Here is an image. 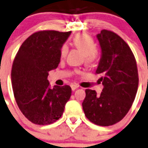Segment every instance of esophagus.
<instances>
[{"mask_svg":"<svg viewBox=\"0 0 148 148\" xmlns=\"http://www.w3.org/2000/svg\"><path fill=\"white\" fill-rule=\"evenodd\" d=\"M71 87L72 90H73V91H74L75 89H77L78 86L76 85V84H71Z\"/></svg>","mask_w":148,"mask_h":148,"instance_id":"obj_1","label":"esophagus"}]
</instances>
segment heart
I'll return each instance as SVG.
<instances>
[{
  "mask_svg": "<svg viewBox=\"0 0 148 148\" xmlns=\"http://www.w3.org/2000/svg\"><path fill=\"white\" fill-rule=\"evenodd\" d=\"M74 46L80 49L84 54L85 62L87 64H91L97 57V53L95 50V43L92 38L85 34H78L73 38ZM68 52V47L66 44L62 46L60 49V55L62 57L66 56Z\"/></svg>",
  "mask_w": 148,
  "mask_h": 148,
  "instance_id": "obj_1",
  "label": "heart"
}]
</instances>
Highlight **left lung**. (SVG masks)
Listing matches in <instances>:
<instances>
[{
  "label": "left lung",
  "instance_id": "1",
  "mask_svg": "<svg viewBox=\"0 0 148 148\" xmlns=\"http://www.w3.org/2000/svg\"><path fill=\"white\" fill-rule=\"evenodd\" d=\"M96 38L101 58L95 73L101 74L104 88L100 95L86 89L82 106L92 123L108 126L120 121L130 110L138 90V74L133 53L120 36L102 30Z\"/></svg>",
  "mask_w": 148,
  "mask_h": 148
}]
</instances>
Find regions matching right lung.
Segmentation results:
<instances>
[{
    "label": "right lung",
    "instance_id": "right-lung-1",
    "mask_svg": "<svg viewBox=\"0 0 148 148\" xmlns=\"http://www.w3.org/2000/svg\"><path fill=\"white\" fill-rule=\"evenodd\" d=\"M71 32L40 31L23 42L13 61L11 80L18 108L33 123L60 118L71 95L68 85L50 88L47 77L60 62V49Z\"/></svg>",
    "mask_w": 148,
    "mask_h": 148
}]
</instances>
